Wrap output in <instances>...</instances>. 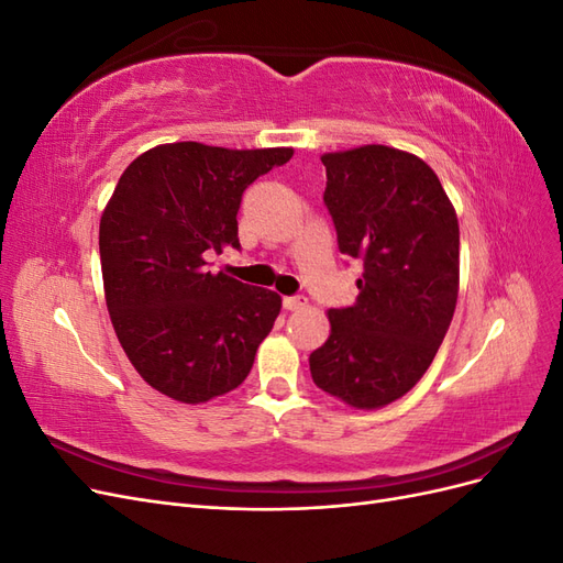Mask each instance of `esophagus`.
Wrapping results in <instances>:
<instances>
[{"instance_id":"esophagus-1","label":"esophagus","mask_w":563,"mask_h":563,"mask_svg":"<svg viewBox=\"0 0 563 563\" xmlns=\"http://www.w3.org/2000/svg\"><path fill=\"white\" fill-rule=\"evenodd\" d=\"M282 305H284V310L296 312V310H302L305 305H308V298H302V296H286V298L282 300Z\"/></svg>"}]
</instances>
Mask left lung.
I'll list each match as a JSON object with an SVG mask.
<instances>
[{"label": "left lung", "instance_id": "obj_1", "mask_svg": "<svg viewBox=\"0 0 563 563\" xmlns=\"http://www.w3.org/2000/svg\"><path fill=\"white\" fill-rule=\"evenodd\" d=\"M338 249L364 263L360 296L329 310L310 354L317 387L352 408H383L430 368L457 300L460 230L451 199L420 157L362 145L321 157Z\"/></svg>", "mask_w": 563, "mask_h": 563}]
</instances>
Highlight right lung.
Returning <instances> with one entry per match:
<instances>
[{
    "label": "right lung",
    "instance_id": "obj_1",
    "mask_svg": "<svg viewBox=\"0 0 563 563\" xmlns=\"http://www.w3.org/2000/svg\"><path fill=\"white\" fill-rule=\"evenodd\" d=\"M291 157V147L168 143L119 178L98 234L106 302L129 362L162 395L203 404L246 380L282 298L211 275L207 258L240 249L244 190Z\"/></svg>",
    "mask_w": 563,
    "mask_h": 563
}]
</instances>
